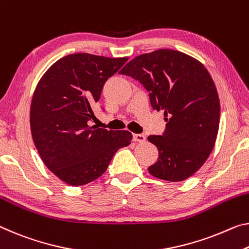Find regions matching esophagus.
Listing matches in <instances>:
<instances>
[{
    "instance_id": "1",
    "label": "esophagus",
    "mask_w": 249,
    "mask_h": 249,
    "mask_svg": "<svg viewBox=\"0 0 249 249\" xmlns=\"http://www.w3.org/2000/svg\"><path fill=\"white\" fill-rule=\"evenodd\" d=\"M133 141L137 142V143H143L146 141V137L143 134H133Z\"/></svg>"
}]
</instances>
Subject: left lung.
Here are the masks:
<instances>
[{
    "label": "left lung",
    "instance_id": "1",
    "mask_svg": "<svg viewBox=\"0 0 249 249\" xmlns=\"http://www.w3.org/2000/svg\"><path fill=\"white\" fill-rule=\"evenodd\" d=\"M120 74L143 84L153 109L164 112L165 132L147 137L159 149L148 172L169 181L195 174L214 148L219 127V98L208 71L187 54L164 49L134 57Z\"/></svg>",
    "mask_w": 249,
    "mask_h": 249
}]
</instances>
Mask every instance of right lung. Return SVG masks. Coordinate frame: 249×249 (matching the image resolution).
Here are the masks:
<instances>
[{"instance_id": "obj_1", "label": "right lung", "mask_w": 249, "mask_h": 249, "mask_svg": "<svg viewBox=\"0 0 249 249\" xmlns=\"http://www.w3.org/2000/svg\"><path fill=\"white\" fill-rule=\"evenodd\" d=\"M127 60L70 54L55 62L37 83L30 109L31 132L46 167L64 183L81 186L95 180L118 149L131 144L127 131L89 125L95 117L92 104Z\"/></svg>"}]
</instances>
